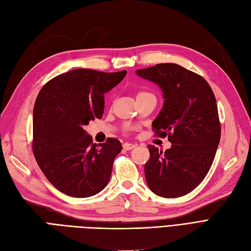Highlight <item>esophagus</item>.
<instances>
[{
    "mask_svg": "<svg viewBox=\"0 0 251 251\" xmlns=\"http://www.w3.org/2000/svg\"><path fill=\"white\" fill-rule=\"evenodd\" d=\"M123 148H124L125 150H126V151H131V150H133L134 148H136V144H133V143H128V142H126V143H124V146H123Z\"/></svg>",
    "mask_w": 251,
    "mask_h": 251,
    "instance_id": "34e87169",
    "label": "esophagus"
}]
</instances>
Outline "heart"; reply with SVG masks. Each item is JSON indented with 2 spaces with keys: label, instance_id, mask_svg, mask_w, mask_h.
<instances>
[{
  "label": "heart",
  "instance_id": "1",
  "mask_svg": "<svg viewBox=\"0 0 251 251\" xmlns=\"http://www.w3.org/2000/svg\"><path fill=\"white\" fill-rule=\"evenodd\" d=\"M140 94H146V93H142V92H141V93H139V94H138V95H140Z\"/></svg>",
  "mask_w": 251,
  "mask_h": 251
}]
</instances>
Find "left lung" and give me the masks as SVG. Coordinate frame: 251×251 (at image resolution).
Instances as JSON below:
<instances>
[{
  "mask_svg": "<svg viewBox=\"0 0 251 251\" xmlns=\"http://www.w3.org/2000/svg\"><path fill=\"white\" fill-rule=\"evenodd\" d=\"M135 73L162 91V109L151 126L172 143L165 151L148 146L147 183L164 198L184 196L207 175L221 137L214 92L202 76L177 64H158Z\"/></svg>",
  "mask_w": 251,
  "mask_h": 251,
  "instance_id": "8db88e82",
  "label": "left lung"
}]
</instances>
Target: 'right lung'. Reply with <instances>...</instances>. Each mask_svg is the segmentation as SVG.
<instances>
[{
  "instance_id": "add662e5",
  "label": "right lung",
  "mask_w": 251,
  "mask_h": 251,
  "mask_svg": "<svg viewBox=\"0 0 251 251\" xmlns=\"http://www.w3.org/2000/svg\"><path fill=\"white\" fill-rule=\"evenodd\" d=\"M126 71L75 69L48 81L33 108V154L50 183L68 196L86 198L101 192L113 161L123 150L116 138L97 147L83 127L101 118L104 94Z\"/></svg>"
}]
</instances>
